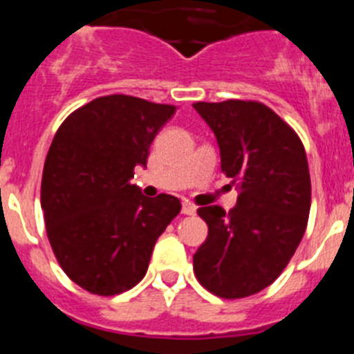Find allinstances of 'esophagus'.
Instances as JSON below:
<instances>
[{
  "mask_svg": "<svg viewBox=\"0 0 354 354\" xmlns=\"http://www.w3.org/2000/svg\"><path fill=\"white\" fill-rule=\"evenodd\" d=\"M183 212H184V214H187V216L195 214V212H196L195 204H192V202H187V200H184V202H183Z\"/></svg>",
  "mask_w": 354,
  "mask_h": 354,
  "instance_id": "obj_1",
  "label": "esophagus"
}]
</instances>
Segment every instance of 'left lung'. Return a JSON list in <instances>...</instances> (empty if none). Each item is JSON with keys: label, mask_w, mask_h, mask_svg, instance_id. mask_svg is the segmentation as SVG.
<instances>
[{"label": "left lung", "mask_w": 354, "mask_h": 354, "mask_svg": "<svg viewBox=\"0 0 354 354\" xmlns=\"http://www.w3.org/2000/svg\"><path fill=\"white\" fill-rule=\"evenodd\" d=\"M216 134L221 171L239 189L236 207H200L207 239L193 255L209 292L239 299L277 280L301 243L310 212V174L296 131L259 101L195 102Z\"/></svg>", "instance_id": "8db88e82"}]
</instances>
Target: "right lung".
I'll return each instance as SVG.
<instances>
[{"mask_svg":"<svg viewBox=\"0 0 354 354\" xmlns=\"http://www.w3.org/2000/svg\"><path fill=\"white\" fill-rule=\"evenodd\" d=\"M175 106L113 93L72 111L44 162L40 204L53 253L72 282L97 296L133 289L158 237L180 212L171 195L131 184Z\"/></svg>","mask_w":354,"mask_h":354,"instance_id":"right-lung-1","label":"right lung"}]
</instances>
